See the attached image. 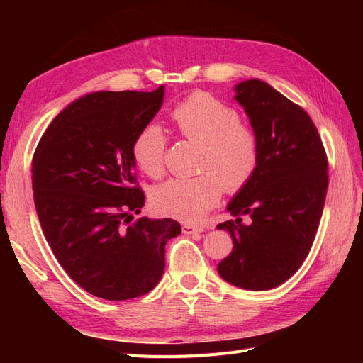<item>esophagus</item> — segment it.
Wrapping results in <instances>:
<instances>
[{
  "mask_svg": "<svg viewBox=\"0 0 363 363\" xmlns=\"http://www.w3.org/2000/svg\"><path fill=\"white\" fill-rule=\"evenodd\" d=\"M203 228L201 226H194V225H184L182 226V233L184 234H199V233H203Z\"/></svg>",
  "mask_w": 363,
  "mask_h": 363,
  "instance_id": "obj_1",
  "label": "esophagus"
}]
</instances>
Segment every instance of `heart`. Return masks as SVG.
I'll return each instance as SVG.
<instances>
[{
	"mask_svg": "<svg viewBox=\"0 0 363 363\" xmlns=\"http://www.w3.org/2000/svg\"><path fill=\"white\" fill-rule=\"evenodd\" d=\"M172 118L184 138L201 145L196 164L199 174L160 184L152 190L151 204L165 217L198 223L217 206L223 190L235 194L248 186L260 159L259 135L240 121L235 107L207 94L189 96L176 106ZM130 150L145 174H164L167 138L157 125L142 128Z\"/></svg>",
	"mask_w": 363,
	"mask_h": 363,
	"instance_id": "heart-1",
	"label": "heart"
}]
</instances>
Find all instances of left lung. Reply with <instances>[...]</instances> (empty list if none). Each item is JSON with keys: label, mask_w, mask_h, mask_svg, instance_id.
<instances>
[{"label": "left lung", "mask_w": 363, "mask_h": 363, "mask_svg": "<svg viewBox=\"0 0 363 363\" xmlns=\"http://www.w3.org/2000/svg\"><path fill=\"white\" fill-rule=\"evenodd\" d=\"M256 129L260 159L248 186L228 204L235 220L221 223L234 248L218 264L223 279L246 290H269L298 272L309 254L328 190V157L303 107L260 79L235 86ZM250 221L246 225L241 217Z\"/></svg>", "instance_id": "8db88e82"}]
</instances>
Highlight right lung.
Masks as SVG:
<instances>
[{"label": "right lung", "instance_id": "obj_1", "mask_svg": "<svg viewBox=\"0 0 363 363\" xmlns=\"http://www.w3.org/2000/svg\"><path fill=\"white\" fill-rule=\"evenodd\" d=\"M154 91H95L51 121L33 157V190L43 235L67 274L94 296L125 301L156 287L172 218L140 213L133 142L164 103Z\"/></svg>", "mask_w": 363, "mask_h": 363}]
</instances>
